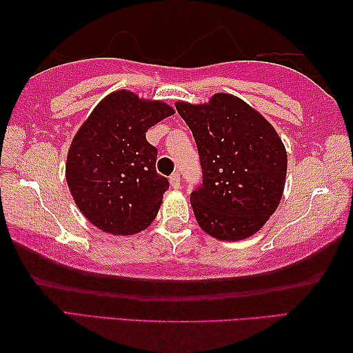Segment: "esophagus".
Listing matches in <instances>:
<instances>
[{
    "instance_id": "obj_1",
    "label": "esophagus",
    "mask_w": 353,
    "mask_h": 353,
    "mask_svg": "<svg viewBox=\"0 0 353 353\" xmlns=\"http://www.w3.org/2000/svg\"><path fill=\"white\" fill-rule=\"evenodd\" d=\"M169 180H170V186L173 189H180V172H173Z\"/></svg>"
}]
</instances>
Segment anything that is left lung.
Segmentation results:
<instances>
[{
	"mask_svg": "<svg viewBox=\"0 0 353 353\" xmlns=\"http://www.w3.org/2000/svg\"><path fill=\"white\" fill-rule=\"evenodd\" d=\"M197 143L203 183L190 194L200 228L221 241L255 234L283 195L288 154L274 126L241 98L176 103Z\"/></svg>",
	"mask_w": 353,
	"mask_h": 353,
	"instance_id": "1",
	"label": "left lung"
}]
</instances>
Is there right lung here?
Wrapping results in <instances>:
<instances>
[{
	"instance_id": "add662e5",
	"label": "right lung",
	"mask_w": 353,
	"mask_h": 353,
	"mask_svg": "<svg viewBox=\"0 0 353 353\" xmlns=\"http://www.w3.org/2000/svg\"><path fill=\"white\" fill-rule=\"evenodd\" d=\"M173 112L163 101L117 90L81 125L68 150L65 178L74 203L95 227L126 236L154 221L169 180L156 172L158 150L145 132Z\"/></svg>"
}]
</instances>
